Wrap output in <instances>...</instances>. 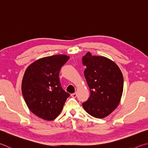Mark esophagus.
Wrapping results in <instances>:
<instances>
[{
	"instance_id": "esophagus-1",
	"label": "esophagus",
	"mask_w": 148,
	"mask_h": 148,
	"mask_svg": "<svg viewBox=\"0 0 148 148\" xmlns=\"http://www.w3.org/2000/svg\"><path fill=\"white\" fill-rule=\"evenodd\" d=\"M71 96L72 98H76L77 96V93L75 92V93H73V94H71Z\"/></svg>"
}]
</instances>
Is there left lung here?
Wrapping results in <instances>:
<instances>
[{
	"label": "left lung",
	"instance_id": "obj_1",
	"mask_svg": "<svg viewBox=\"0 0 148 148\" xmlns=\"http://www.w3.org/2000/svg\"><path fill=\"white\" fill-rule=\"evenodd\" d=\"M90 97L82 103L85 111L97 119L109 115L119 106L123 88V75L113 61L88 52L82 58Z\"/></svg>",
	"mask_w": 148,
	"mask_h": 148
}]
</instances>
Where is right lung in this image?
<instances>
[{
  "label": "right lung",
  "instance_id": "add662e5",
  "mask_svg": "<svg viewBox=\"0 0 148 148\" xmlns=\"http://www.w3.org/2000/svg\"><path fill=\"white\" fill-rule=\"evenodd\" d=\"M69 58L63 54L40 58L26 70L21 86L23 98L29 109L42 119L54 120L70 96L61 87L59 77Z\"/></svg>",
  "mask_w": 148,
  "mask_h": 148
}]
</instances>
